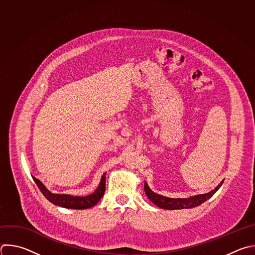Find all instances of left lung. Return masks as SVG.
I'll return each instance as SVG.
<instances>
[{"mask_svg":"<svg viewBox=\"0 0 255 255\" xmlns=\"http://www.w3.org/2000/svg\"><path fill=\"white\" fill-rule=\"evenodd\" d=\"M222 183H223V181L220 184H218L217 187L214 190H212L208 193L192 196L190 198H168V197L161 196L157 193H154L152 190H150V188L148 187L146 182H145V185H144V190H145V193H146L147 197L155 205H157V206H159L160 208H163V209L174 210V209L192 208V207L200 205L201 203L205 202L207 199L212 197L213 194L220 188Z\"/></svg>","mask_w":255,"mask_h":255,"instance_id":"obj_1","label":"left lung"}]
</instances>
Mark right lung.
<instances>
[{
    "label": "right lung",
    "mask_w": 255,
    "mask_h": 255,
    "mask_svg": "<svg viewBox=\"0 0 255 255\" xmlns=\"http://www.w3.org/2000/svg\"><path fill=\"white\" fill-rule=\"evenodd\" d=\"M34 181L36 182L37 186L43 193V195L52 203L58 206H62L65 208H71V209H86V208H91L95 206L99 200L102 198L105 192V180H106V173L103 174L101 178V182L99 184V187L97 190L88 195V196H71L67 194H54L51 193L45 186L44 184L37 179L36 177L33 176Z\"/></svg>",
    "instance_id": "add662e5"
}]
</instances>
